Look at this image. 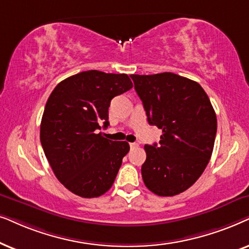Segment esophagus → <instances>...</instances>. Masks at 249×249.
<instances>
[{"label":"esophagus","mask_w":249,"mask_h":249,"mask_svg":"<svg viewBox=\"0 0 249 249\" xmlns=\"http://www.w3.org/2000/svg\"><path fill=\"white\" fill-rule=\"evenodd\" d=\"M130 147H131V149L138 148V143H135V142H131V143H130Z\"/></svg>","instance_id":"esophagus-1"}]
</instances>
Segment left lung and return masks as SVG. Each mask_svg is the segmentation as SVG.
Wrapping results in <instances>:
<instances>
[{
    "instance_id": "8db88e82",
    "label": "left lung",
    "mask_w": 249,
    "mask_h": 249,
    "mask_svg": "<svg viewBox=\"0 0 249 249\" xmlns=\"http://www.w3.org/2000/svg\"><path fill=\"white\" fill-rule=\"evenodd\" d=\"M148 122L163 131L159 144H145L143 182L157 196L181 194L206 168L214 148L216 115L197 82L173 72L131 75Z\"/></svg>"
}]
</instances>
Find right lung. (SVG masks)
Listing matches in <instances>:
<instances>
[{
	"label": "right lung",
	"instance_id": "obj_1",
	"mask_svg": "<svg viewBox=\"0 0 249 249\" xmlns=\"http://www.w3.org/2000/svg\"><path fill=\"white\" fill-rule=\"evenodd\" d=\"M132 88L126 74L88 71L64 79L50 94L39 138L53 173L72 194L94 198L111 188L130 144L98 131L109 125L111 99Z\"/></svg>",
	"mask_w": 249,
	"mask_h": 249
}]
</instances>
